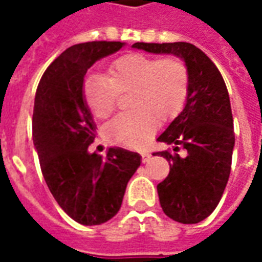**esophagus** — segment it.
Here are the masks:
<instances>
[{"label": "esophagus", "instance_id": "34e87169", "mask_svg": "<svg viewBox=\"0 0 262 262\" xmlns=\"http://www.w3.org/2000/svg\"><path fill=\"white\" fill-rule=\"evenodd\" d=\"M140 154H142V161H143V163H147L148 159L151 157V154L148 153V151H142Z\"/></svg>", "mask_w": 262, "mask_h": 262}]
</instances>
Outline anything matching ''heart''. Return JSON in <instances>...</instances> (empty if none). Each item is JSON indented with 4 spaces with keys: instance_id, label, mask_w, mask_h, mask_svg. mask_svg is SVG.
<instances>
[{
    "instance_id": "obj_1",
    "label": "heart",
    "mask_w": 262,
    "mask_h": 262,
    "mask_svg": "<svg viewBox=\"0 0 262 262\" xmlns=\"http://www.w3.org/2000/svg\"><path fill=\"white\" fill-rule=\"evenodd\" d=\"M189 71L176 56L159 59L143 53L120 56L109 66V78L92 74L84 82V97L95 116L114 114L120 92L132 91L133 111L119 114L106 127L108 136L126 147H140L160 123H167L187 102Z\"/></svg>"
}]
</instances>
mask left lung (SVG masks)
<instances>
[{
    "instance_id": "1",
    "label": "left lung",
    "mask_w": 262,
    "mask_h": 262,
    "mask_svg": "<svg viewBox=\"0 0 262 262\" xmlns=\"http://www.w3.org/2000/svg\"><path fill=\"white\" fill-rule=\"evenodd\" d=\"M133 48L174 54L188 67L185 106L157 137L171 150L153 156L170 163V174L157 185L164 213L184 225L199 223L220 202L231 170L234 130L225 80L213 61L191 43L137 42Z\"/></svg>"
}]
</instances>
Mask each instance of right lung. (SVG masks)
Wrapping results in <instances>:
<instances>
[{"label":"right lung","instance_id":"obj_1","mask_svg":"<svg viewBox=\"0 0 262 262\" xmlns=\"http://www.w3.org/2000/svg\"><path fill=\"white\" fill-rule=\"evenodd\" d=\"M122 42H86L60 54L37 85L32 120L33 144L45 181L59 206L80 225L95 226L119 212L140 156L111 147L90 153L95 122L84 99V77L95 61L116 53Z\"/></svg>","mask_w":262,"mask_h":262}]
</instances>
